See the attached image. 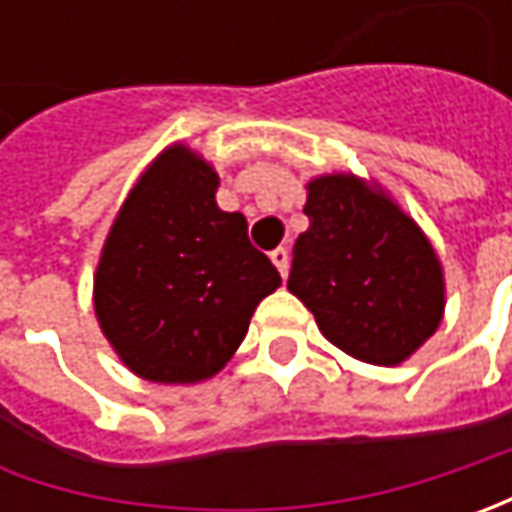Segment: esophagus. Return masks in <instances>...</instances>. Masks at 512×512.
Returning a JSON list of instances; mask_svg holds the SVG:
<instances>
[{
    "instance_id": "1",
    "label": "esophagus",
    "mask_w": 512,
    "mask_h": 512,
    "mask_svg": "<svg viewBox=\"0 0 512 512\" xmlns=\"http://www.w3.org/2000/svg\"><path fill=\"white\" fill-rule=\"evenodd\" d=\"M270 262L276 265V270L282 273V279L287 276V265H290V256H287V250L285 247H276L273 253H270Z\"/></svg>"
}]
</instances>
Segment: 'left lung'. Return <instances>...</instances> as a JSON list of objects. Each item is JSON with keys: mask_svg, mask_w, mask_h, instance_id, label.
I'll list each match as a JSON object with an SVG mask.
<instances>
[{"mask_svg": "<svg viewBox=\"0 0 512 512\" xmlns=\"http://www.w3.org/2000/svg\"><path fill=\"white\" fill-rule=\"evenodd\" d=\"M305 187L310 227L293 247L287 290L347 356L379 367L407 362L444 319L439 253L373 179L339 170Z\"/></svg>", "mask_w": 512, "mask_h": 512, "instance_id": "left-lung-1", "label": "left lung"}]
</instances>
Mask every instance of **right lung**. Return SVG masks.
<instances>
[{"instance_id":"1","label":"right lung","mask_w":512,"mask_h":512,"mask_svg":"<svg viewBox=\"0 0 512 512\" xmlns=\"http://www.w3.org/2000/svg\"><path fill=\"white\" fill-rule=\"evenodd\" d=\"M219 173L182 142L162 150L122 202L93 273V310L119 362L156 384L216 376L259 302L282 285L216 205Z\"/></svg>"}]
</instances>
